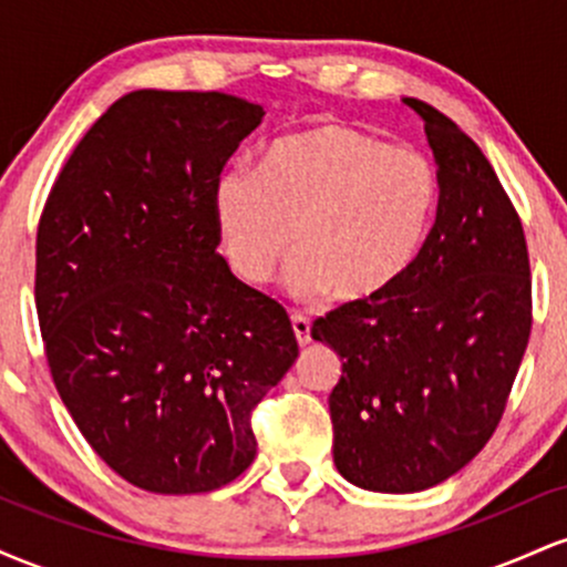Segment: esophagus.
I'll return each instance as SVG.
<instances>
[{"label": "esophagus", "mask_w": 567, "mask_h": 567, "mask_svg": "<svg viewBox=\"0 0 567 567\" xmlns=\"http://www.w3.org/2000/svg\"><path fill=\"white\" fill-rule=\"evenodd\" d=\"M290 322H292V333H296V341H298V347H306V343L311 341V322H309V317H303V315H292L290 317Z\"/></svg>", "instance_id": "1"}]
</instances>
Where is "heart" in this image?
Returning <instances> with one entry per match:
<instances>
[{
	"label": "heart",
	"instance_id": "b5f03b06",
	"mask_svg": "<svg viewBox=\"0 0 567 567\" xmlns=\"http://www.w3.org/2000/svg\"><path fill=\"white\" fill-rule=\"evenodd\" d=\"M231 271L261 285L292 252L290 288L357 303L400 279L424 243L437 175L415 148L324 122L275 141L261 171L229 167L213 192Z\"/></svg>",
	"mask_w": 567,
	"mask_h": 567
}]
</instances>
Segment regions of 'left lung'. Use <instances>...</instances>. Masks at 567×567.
<instances>
[{
  "mask_svg": "<svg viewBox=\"0 0 567 567\" xmlns=\"http://www.w3.org/2000/svg\"><path fill=\"white\" fill-rule=\"evenodd\" d=\"M437 162V218L394 285L311 328L341 357L330 392L336 470L375 493L445 483L485 447L530 338L523 224L480 146L405 97Z\"/></svg>",
  "mask_w": 567,
  "mask_h": 567,
  "instance_id": "left-lung-1",
  "label": "left lung"
}]
</instances>
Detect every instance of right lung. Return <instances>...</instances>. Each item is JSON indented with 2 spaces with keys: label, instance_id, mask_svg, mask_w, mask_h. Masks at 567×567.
Segmentation results:
<instances>
[{
  "label": "right lung",
  "instance_id": "1",
  "mask_svg": "<svg viewBox=\"0 0 567 567\" xmlns=\"http://www.w3.org/2000/svg\"><path fill=\"white\" fill-rule=\"evenodd\" d=\"M261 120L226 93L122 95L39 218L34 296L55 389L141 491L237 480L256 458L252 408L298 357L288 311L216 250V181Z\"/></svg>",
  "mask_w": 567,
  "mask_h": 567
}]
</instances>
